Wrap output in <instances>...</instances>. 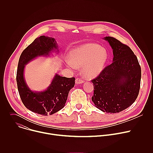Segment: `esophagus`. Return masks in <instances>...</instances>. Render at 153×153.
Wrapping results in <instances>:
<instances>
[{"label":"esophagus","instance_id":"esophagus-1","mask_svg":"<svg viewBox=\"0 0 153 153\" xmlns=\"http://www.w3.org/2000/svg\"><path fill=\"white\" fill-rule=\"evenodd\" d=\"M82 83H83V80L81 78H76V84H80Z\"/></svg>","mask_w":153,"mask_h":153}]
</instances>
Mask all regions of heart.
<instances>
[{"instance_id": "heart-1", "label": "heart", "mask_w": 153, "mask_h": 153, "mask_svg": "<svg viewBox=\"0 0 153 153\" xmlns=\"http://www.w3.org/2000/svg\"><path fill=\"white\" fill-rule=\"evenodd\" d=\"M67 64L70 68L80 67L87 77H93L103 70L108 59L106 50L96 43H85L71 50Z\"/></svg>"}]
</instances>
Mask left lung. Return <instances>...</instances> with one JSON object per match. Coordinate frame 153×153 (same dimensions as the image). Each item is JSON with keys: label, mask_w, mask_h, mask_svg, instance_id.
<instances>
[{"label": "left lung", "mask_w": 153, "mask_h": 153, "mask_svg": "<svg viewBox=\"0 0 153 153\" xmlns=\"http://www.w3.org/2000/svg\"><path fill=\"white\" fill-rule=\"evenodd\" d=\"M113 50V62L94 79L95 106L103 112L119 113L131 105L140 87L141 68L136 56L128 45L113 37H105Z\"/></svg>", "instance_id": "1"}]
</instances>
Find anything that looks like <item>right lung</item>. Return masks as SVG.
<instances>
[{
  "label": "right lung",
  "instance_id": "1",
  "mask_svg": "<svg viewBox=\"0 0 153 153\" xmlns=\"http://www.w3.org/2000/svg\"><path fill=\"white\" fill-rule=\"evenodd\" d=\"M57 48V42L54 38L42 36L36 38L23 51L19 60L16 81L22 102L29 110L43 116L51 115L64 107L69 91L74 86L75 78L56 74L46 91L33 92L25 82L24 67L34 58L47 55L53 49Z\"/></svg>",
  "mask_w": 153,
  "mask_h": 153
}]
</instances>
